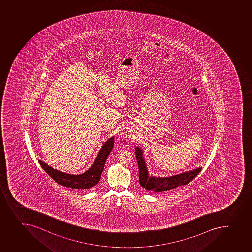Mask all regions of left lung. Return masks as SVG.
I'll return each mask as SVG.
<instances>
[{
    "mask_svg": "<svg viewBox=\"0 0 252 252\" xmlns=\"http://www.w3.org/2000/svg\"><path fill=\"white\" fill-rule=\"evenodd\" d=\"M135 154L138 164L140 185L143 189L153 192H162L175 189L177 187L186 185L191 181L201 170V167L184 172L181 174H174L172 176L157 177L150 175L147 169L143 151L140 147H135Z\"/></svg>",
    "mask_w": 252,
    "mask_h": 252,
    "instance_id": "8db88e82",
    "label": "left lung"
}]
</instances>
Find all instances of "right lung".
I'll return each instance as SVG.
<instances>
[{
    "label": "right lung",
    "instance_id": "obj_1",
    "mask_svg": "<svg viewBox=\"0 0 252 252\" xmlns=\"http://www.w3.org/2000/svg\"><path fill=\"white\" fill-rule=\"evenodd\" d=\"M114 142L115 137H111L103 144L100 152H98L95 161L93 162L92 166L83 174H67L52 168L47 163L40 159L38 162L42 169H44L46 173L54 179L57 184L77 190H88L96 185L100 181V175L102 174L106 159L109 157L110 152L112 151Z\"/></svg>",
    "mask_w": 252,
    "mask_h": 252
}]
</instances>
